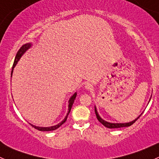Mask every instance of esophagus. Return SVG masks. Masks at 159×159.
I'll list each match as a JSON object with an SVG mask.
<instances>
[{
  "instance_id": "1",
  "label": "esophagus",
  "mask_w": 159,
  "mask_h": 159,
  "mask_svg": "<svg viewBox=\"0 0 159 159\" xmlns=\"http://www.w3.org/2000/svg\"><path fill=\"white\" fill-rule=\"evenodd\" d=\"M84 88H85V89H87V90H91L93 88V86H92V84H89V83H87V84L84 85Z\"/></svg>"
}]
</instances>
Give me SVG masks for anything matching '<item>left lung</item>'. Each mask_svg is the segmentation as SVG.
Segmentation results:
<instances>
[{
  "label": "left lung",
  "instance_id": "obj_1",
  "mask_svg": "<svg viewBox=\"0 0 159 159\" xmlns=\"http://www.w3.org/2000/svg\"><path fill=\"white\" fill-rule=\"evenodd\" d=\"M151 100V98H150ZM149 100V101H150ZM94 112H95V115H96V117H97L98 120L99 121H100L101 123H102V125H103L104 126H105L106 128H108V129H118V128H123V127H129V126H131V125L134 124V122H135L136 121H137L138 119L139 118V117L142 115V114H141L140 115H139V117H138L137 118H135L134 120H133L132 121H130V122H127V123H111V122H108V121H105L104 119H102V118L100 117V115H98V111H97V108H96V107L94 106Z\"/></svg>",
  "mask_w": 159,
  "mask_h": 159
}]
</instances>
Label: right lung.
I'll return each instance as SVG.
<instances>
[{"instance_id": "1", "label": "right lung", "mask_w": 159, "mask_h": 159, "mask_svg": "<svg viewBox=\"0 0 159 159\" xmlns=\"http://www.w3.org/2000/svg\"><path fill=\"white\" fill-rule=\"evenodd\" d=\"M32 44L31 43H27V44H24L23 46H22L21 48H20V49H19V51H17V54H16V57H15V59H14V65H13V67H12V70H11V77H12V74H13V70H14V67L16 66V65H17V63L18 62V61L20 60V57H22V55H23L24 54H25V52H26L27 51H28V49L30 48V47H31ZM77 96V92H75V94H73V95L71 96V97L70 98L69 101H68V113H67V115L65 116V118H64L63 121H61L60 123H58L57 125H54V126H51V127H39V126H35V125H33L30 124V125L32 126V127H34V129L39 130V131H54V130L58 129L59 127H60L61 125H62L64 124V123L67 120V118H68V115H69L70 111V109H71V107L72 105H73L74 104V102H75V98H76Z\"/></svg>"}]
</instances>
